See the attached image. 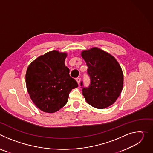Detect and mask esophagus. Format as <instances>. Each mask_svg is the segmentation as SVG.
Masks as SVG:
<instances>
[{
    "label": "esophagus",
    "instance_id": "esophagus-1",
    "mask_svg": "<svg viewBox=\"0 0 153 153\" xmlns=\"http://www.w3.org/2000/svg\"><path fill=\"white\" fill-rule=\"evenodd\" d=\"M76 81H77V82L78 83V84H79L80 83V80H81V79L80 78V77H77V78H76Z\"/></svg>",
    "mask_w": 153,
    "mask_h": 153
}]
</instances>
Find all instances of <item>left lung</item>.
Instances as JSON below:
<instances>
[{"mask_svg": "<svg viewBox=\"0 0 153 153\" xmlns=\"http://www.w3.org/2000/svg\"><path fill=\"white\" fill-rule=\"evenodd\" d=\"M81 56L91 79L88 88L82 89L86 102L98 109L111 106L123 89V74L119 63L112 55L97 47L83 50Z\"/></svg>", "mask_w": 153, "mask_h": 153, "instance_id": "8db88e82", "label": "left lung"}]
</instances>
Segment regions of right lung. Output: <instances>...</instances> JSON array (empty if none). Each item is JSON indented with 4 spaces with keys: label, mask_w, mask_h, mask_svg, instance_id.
I'll use <instances>...</instances> for the list:
<instances>
[{
    "label": "right lung",
    "mask_w": 153,
    "mask_h": 153,
    "mask_svg": "<svg viewBox=\"0 0 153 153\" xmlns=\"http://www.w3.org/2000/svg\"><path fill=\"white\" fill-rule=\"evenodd\" d=\"M67 56V53L51 51L36 58L27 68L28 93L35 105L43 112L59 111L67 103L71 91L78 86L65 65Z\"/></svg>",
    "instance_id": "1"
}]
</instances>
